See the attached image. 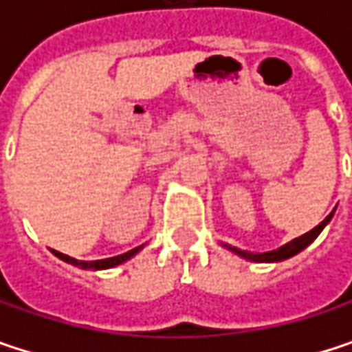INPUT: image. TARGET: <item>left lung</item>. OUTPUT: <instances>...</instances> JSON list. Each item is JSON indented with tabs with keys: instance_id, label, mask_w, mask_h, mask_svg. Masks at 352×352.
I'll return each mask as SVG.
<instances>
[{
	"instance_id": "8db88e82",
	"label": "left lung",
	"mask_w": 352,
	"mask_h": 352,
	"mask_svg": "<svg viewBox=\"0 0 352 352\" xmlns=\"http://www.w3.org/2000/svg\"><path fill=\"white\" fill-rule=\"evenodd\" d=\"M332 218V214H328L320 224H318L316 228H312L310 232H306V234H302L300 239H294L292 243H287V245H283L281 248H277V250H271V252H263V254H250V252H243V250H239V248H232V246H228L230 250H234V252H239V254H243L245 258H250V261H256V263H275V261H283V258H289V256H294V254H298L300 250H304L306 246L310 245L314 239H316L318 234L322 232V228L328 224V220Z\"/></svg>"
}]
</instances>
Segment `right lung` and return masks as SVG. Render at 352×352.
Segmentation results:
<instances>
[{"label": "right lung", "mask_w": 352, "mask_h": 352, "mask_svg": "<svg viewBox=\"0 0 352 352\" xmlns=\"http://www.w3.org/2000/svg\"><path fill=\"white\" fill-rule=\"evenodd\" d=\"M140 250V246L138 248H132V250H128V252H124V254H118V256H111V258H102V261H91V263H87V261H77V258H73V256H69V254H63V252H56V250H52L58 258H63V261H67V263H71V265H77V267H81V269H109V267H116V265H120V263H124V261H128L132 254H136Z\"/></svg>", "instance_id": "1"}]
</instances>
